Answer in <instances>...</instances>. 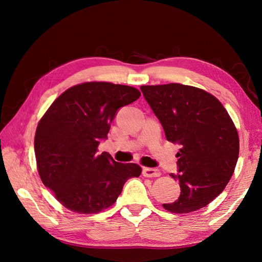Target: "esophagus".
<instances>
[{
    "instance_id": "1",
    "label": "esophagus",
    "mask_w": 262,
    "mask_h": 262,
    "mask_svg": "<svg viewBox=\"0 0 262 262\" xmlns=\"http://www.w3.org/2000/svg\"><path fill=\"white\" fill-rule=\"evenodd\" d=\"M142 174L144 177H159L161 176V171H159L158 168L143 167V170H142Z\"/></svg>"
}]
</instances>
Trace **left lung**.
<instances>
[{
  "mask_svg": "<svg viewBox=\"0 0 262 262\" xmlns=\"http://www.w3.org/2000/svg\"><path fill=\"white\" fill-rule=\"evenodd\" d=\"M144 99L163 126L167 141L180 145L178 200L164 203L177 214L206 207L223 192L236 167L239 137L236 127L214 96L178 83L141 86Z\"/></svg>",
  "mask_w": 262,
  "mask_h": 262,
  "instance_id": "obj_1",
  "label": "left lung"
}]
</instances>
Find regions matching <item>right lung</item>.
Returning a JSON list of instances; mask_svg holds the SVG:
<instances>
[{"mask_svg": "<svg viewBox=\"0 0 262 262\" xmlns=\"http://www.w3.org/2000/svg\"><path fill=\"white\" fill-rule=\"evenodd\" d=\"M140 96L137 89L120 84L83 83L47 110L35 132V159L43 185L66 208L99 212L117 201L128 179L141 174L137 164L98 154L118 111Z\"/></svg>", "mask_w": 262, "mask_h": 262, "instance_id": "obj_1", "label": "right lung"}]
</instances>
